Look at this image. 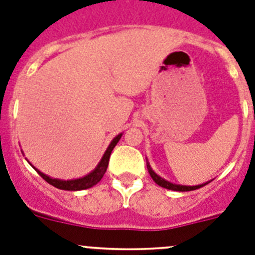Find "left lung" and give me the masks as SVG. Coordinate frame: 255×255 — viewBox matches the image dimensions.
Instances as JSON below:
<instances>
[{"instance_id":"1","label":"left lung","mask_w":255,"mask_h":255,"mask_svg":"<svg viewBox=\"0 0 255 255\" xmlns=\"http://www.w3.org/2000/svg\"><path fill=\"white\" fill-rule=\"evenodd\" d=\"M146 168H147V170H149V174H150V176H151V178H152V180H154L155 183H156L159 186H161V188L169 189V190H174V191H190V190H195V189L202 188V186L207 185V184H209L210 181H212V180H210V181H207V183H204V184H200V185H193V186H190V185H180V184H173V183H170V181L165 180V179H162L161 176L157 175V174L155 173V171L151 169V166H150V164H149V161H147V159H146Z\"/></svg>"}]
</instances>
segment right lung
<instances>
[{
    "mask_svg": "<svg viewBox=\"0 0 255 255\" xmlns=\"http://www.w3.org/2000/svg\"><path fill=\"white\" fill-rule=\"evenodd\" d=\"M121 136H123V134H119V135H116V136L114 137L113 140H111L110 145L108 146L106 151L104 152L103 157H101L100 162H99L98 165H96V168L94 169L91 173L87 174V175L82 176V178L71 179V180H61V179H53V178H51V176H47L46 174L41 173V171L38 170V169H36L35 166L32 165V164H31V165H32V168L35 169V170L37 171V173L40 174V175L42 176V178L45 179V180L47 181L48 184L53 185L55 188L61 189V190H70V191H76V190H84V189H89V188H91V186L96 185V184H98L99 181L103 179L104 174L106 173V169H108L109 159H110L111 151H113L114 147L116 146V144H118L119 140L121 139Z\"/></svg>",
    "mask_w": 255,
    "mask_h": 255,
    "instance_id": "right-lung-1",
    "label": "right lung"
}]
</instances>
